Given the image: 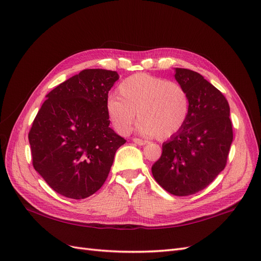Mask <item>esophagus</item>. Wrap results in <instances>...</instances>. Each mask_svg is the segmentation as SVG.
Returning <instances> with one entry per match:
<instances>
[{"label":"esophagus","mask_w":261,"mask_h":261,"mask_svg":"<svg viewBox=\"0 0 261 261\" xmlns=\"http://www.w3.org/2000/svg\"><path fill=\"white\" fill-rule=\"evenodd\" d=\"M133 141H134V143H135L136 145H138V146H145V145L148 143L147 140H143V139H139V138H134Z\"/></svg>","instance_id":"1"}]
</instances>
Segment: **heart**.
Masks as SVG:
<instances>
[{"label":"heart","instance_id":"b5f03b06","mask_svg":"<svg viewBox=\"0 0 261 261\" xmlns=\"http://www.w3.org/2000/svg\"><path fill=\"white\" fill-rule=\"evenodd\" d=\"M117 90L120 96L108 98L107 112L122 135L130 132L136 115L140 118L137 130L141 135L160 139L175 135L187 120L189 97L178 83L139 73L125 78Z\"/></svg>","mask_w":261,"mask_h":261}]
</instances>
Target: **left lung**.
I'll return each mask as SVG.
<instances>
[{"label": "left lung", "instance_id": "8db88e82", "mask_svg": "<svg viewBox=\"0 0 261 261\" xmlns=\"http://www.w3.org/2000/svg\"><path fill=\"white\" fill-rule=\"evenodd\" d=\"M174 69L176 82L188 93L189 113L181 129L163 143L151 171L170 194L189 196L206 188L224 170L233 129L222 92L194 70Z\"/></svg>", "mask_w": 261, "mask_h": 261}]
</instances>
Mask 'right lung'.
I'll use <instances>...</instances> for the list:
<instances>
[{
    "instance_id": "obj_1",
    "label": "right lung",
    "mask_w": 261,
    "mask_h": 261,
    "mask_svg": "<svg viewBox=\"0 0 261 261\" xmlns=\"http://www.w3.org/2000/svg\"><path fill=\"white\" fill-rule=\"evenodd\" d=\"M113 70L84 69L46 94L28 134L35 170L53 191L84 199L105 184L116 150L126 143L110 127Z\"/></svg>"
}]
</instances>
